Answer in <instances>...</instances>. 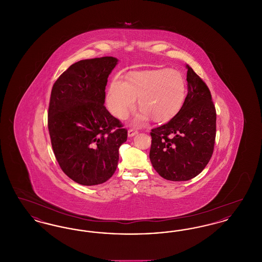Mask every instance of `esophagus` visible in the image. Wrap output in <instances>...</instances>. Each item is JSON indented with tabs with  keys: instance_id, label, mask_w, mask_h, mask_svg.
<instances>
[{
	"instance_id": "esophagus-1",
	"label": "esophagus",
	"mask_w": 262,
	"mask_h": 262,
	"mask_svg": "<svg viewBox=\"0 0 262 262\" xmlns=\"http://www.w3.org/2000/svg\"><path fill=\"white\" fill-rule=\"evenodd\" d=\"M137 133H138V132H137L136 128H129L128 132H127V136L129 137H134V136L137 135Z\"/></svg>"
}]
</instances>
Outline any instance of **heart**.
<instances>
[{
	"label": "heart",
	"mask_w": 262,
	"mask_h": 262,
	"mask_svg": "<svg viewBox=\"0 0 262 262\" xmlns=\"http://www.w3.org/2000/svg\"><path fill=\"white\" fill-rule=\"evenodd\" d=\"M187 96L184 75L170 69L137 72L127 75V80L116 76L108 89L106 103L115 117L125 119L137 105L141 108L137 123L147 121L150 116L156 121H167L179 112Z\"/></svg>",
	"instance_id": "1"
}]
</instances>
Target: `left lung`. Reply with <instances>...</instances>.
<instances>
[{
  "mask_svg": "<svg viewBox=\"0 0 262 262\" xmlns=\"http://www.w3.org/2000/svg\"><path fill=\"white\" fill-rule=\"evenodd\" d=\"M187 95L178 114L152 128L149 158L162 178L188 181L209 162L216 137V109L206 83L187 66Z\"/></svg>",
  "mask_w": 262,
  "mask_h": 262,
  "instance_id": "left-lung-1",
  "label": "left lung"
}]
</instances>
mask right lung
Listing matches in <instances>:
<instances>
[{
    "label": "right lung",
    "mask_w": 262,
    "mask_h": 262,
    "mask_svg": "<svg viewBox=\"0 0 262 262\" xmlns=\"http://www.w3.org/2000/svg\"><path fill=\"white\" fill-rule=\"evenodd\" d=\"M118 60L102 57L72 64L51 91L48 129L62 172L75 183L108 181L119 162L127 130L104 106L108 76Z\"/></svg>",
    "instance_id": "add662e5"
}]
</instances>
